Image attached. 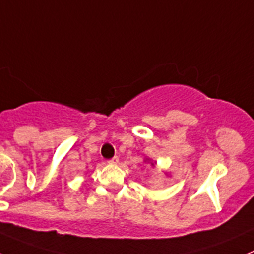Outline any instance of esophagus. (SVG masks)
Here are the masks:
<instances>
[{
    "instance_id": "1",
    "label": "esophagus",
    "mask_w": 254,
    "mask_h": 254,
    "mask_svg": "<svg viewBox=\"0 0 254 254\" xmlns=\"http://www.w3.org/2000/svg\"><path fill=\"white\" fill-rule=\"evenodd\" d=\"M108 162H110V163H112V165H117V163H118V157L117 156L112 157V158H111Z\"/></svg>"
}]
</instances>
